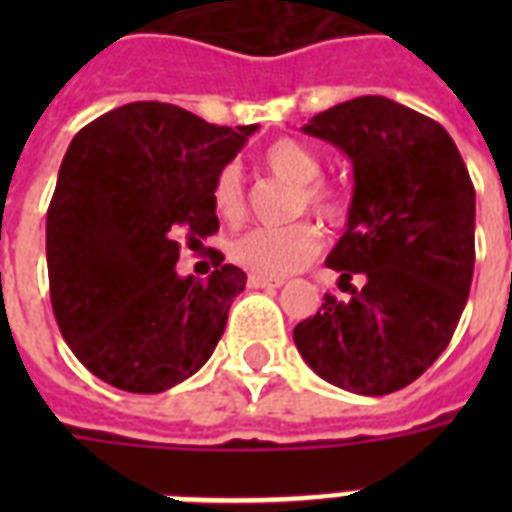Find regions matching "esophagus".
Wrapping results in <instances>:
<instances>
[{
  "label": "esophagus",
  "instance_id": "1",
  "mask_svg": "<svg viewBox=\"0 0 512 512\" xmlns=\"http://www.w3.org/2000/svg\"><path fill=\"white\" fill-rule=\"evenodd\" d=\"M247 284L252 289H279L284 281H281V279H265V276H249Z\"/></svg>",
  "mask_w": 512,
  "mask_h": 512
}]
</instances>
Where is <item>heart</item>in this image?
<instances>
[{
    "instance_id": "obj_1",
    "label": "heart",
    "mask_w": 512,
    "mask_h": 512,
    "mask_svg": "<svg viewBox=\"0 0 512 512\" xmlns=\"http://www.w3.org/2000/svg\"><path fill=\"white\" fill-rule=\"evenodd\" d=\"M263 167L271 175L284 177L287 183L300 188V207H308L321 217L337 215L340 196L332 185L321 183V162L311 148L300 140L281 138L263 151ZM212 201L223 217H239L244 209V191L236 167H225L215 177ZM321 249V233L311 223L292 225H257L239 233L231 241L228 255L239 268L252 276L265 279H284L289 273L300 271L311 263L313 255Z\"/></svg>"
}]
</instances>
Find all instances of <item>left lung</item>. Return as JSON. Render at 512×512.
Here are the masks:
<instances>
[{"label":"left lung","mask_w":512,"mask_h":512,"mask_svg":"<svg viewBox=\"0 0 512 512\" xmlns=\"http://www.w3.org/2000/svg\"><path fill=\"white\" fill-rule=\"evenodd\" d=\"M305 135L353 164L348 225L327 265L364 287L327 295L295 327V345L321 380L358 396L414 382L452 340L476 263V191L449 132L382 95L316 114Z\"/></svg>","instance_id":"1"}]
</instances>
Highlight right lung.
Here are the masks:
<instances>
[{"mask_svg":"<svg viewBox=\"0 0 512 512\" xmlns=\"http://www.w3.org/2000/svg\"><path fill=\"white\" fill-rule=\"evenodd\" d=\"M257 124L217 127L185 108L140 100L76 132L47 209V271L60 335L127 393L188 380L223 337L247 273L220 265L180 276V236L220 228L215 177Z\"/></svg>","mask_w":512,"mask_h":512,"instance_id":"obj_1","label":"right lung"}]
</instances>
